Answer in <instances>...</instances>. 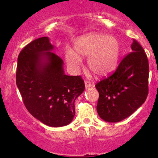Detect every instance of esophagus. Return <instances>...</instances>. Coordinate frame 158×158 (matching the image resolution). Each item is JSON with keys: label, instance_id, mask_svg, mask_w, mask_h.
Returning a JSON list of instances; mask_svg holds the SVG:
<instances>
[{"label": "esophagus", "instance_id": "obj_1", "mask_svg": "<svg viewBox=\"0 0 158 158\" xmlns=\"http://www.w3.org/2000/svg\"><path fill=\"white\" fill-rule=\"evenodd\" d=\"M93 85H93L91 83H90L89 81H85V88H88L91 87V86H93Z\"/></svg>", "mask_w": 158, "mask_h": 158}]
</instances>
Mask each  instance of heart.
I'll return each mask as SVG.
<instances>
[{"label":"heart","instance_id":"heart-1","mask_svg":"<svg viewBox=\"0 0 158 158\" xmlns=\"http://www.w3.org/2000/svg\"><path fill=\"white\" fill-rule=\"evenodd\" d=\"M74 49L75 51L70 48L64 51L66 62L73 68L81 65V57H88V65L98 76L110 74L118 65L121 45L114 36L99 33L85 34L75 41Z\"/></svg>","mask_w":158,"mask_h":158}]
</instances>
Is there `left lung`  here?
<instances>
[{
    "label": "left lung",
    "mask_w": 158,
    "mask_h": 158,
    "mask_svg": "<svg viewBox=\"0 0 158 158\" xmlns=\"http://www.w3.org/2000/svg\"><path fill=\"white\" fill-rule=\"evenodd\" d=\"M132 52L123 58L115 72L96 83L97 112L108 122H118L132 114L148 95L149 63L144 49L135 40Z\"/></svg>",
    "instance_id": "8db88e82"
}]
</instances>
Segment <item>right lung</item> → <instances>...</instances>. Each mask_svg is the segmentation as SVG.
<instances>
[{"mask_svg":"<svg viewBox=\"0 0 158 158\" xmlns=\"http://www.w3.org/2000/svg\"><path fill=\"white\" fill-rule=\"evenodd\" d=\"M48 37L32 41L19 53L16 85L28 111L43 124L59 127L75 116V101L85 90L81 76L64 74L63 61Z\"/></svg>","mask_w":158,"mask_h":158,"instance_id":"add662e5","label":"right lung"}]
</instances>
